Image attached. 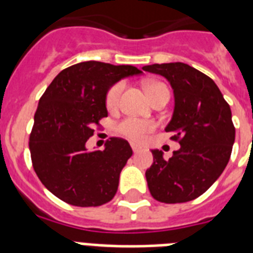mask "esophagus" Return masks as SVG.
<instances>
[{
    "label": "esophagus",
    "mask_w": 253,
    "mask_h": 253,
    "mask_svg": "<svg viewBox=\"0 0 253 253\" xmlns=\"http://www.w3.org/2000/svg\"><path fill=\"white\" fill-rule=\"evenodd\" d=\"M131 148H132V151H134V154H138V152L142 151V148H140L139 146H136V144H134V143H131Z\"/></svg>",
    "instance_id": "obj_1"
}]
</instances>
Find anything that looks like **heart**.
I'll list each match as a JSON object with an SVG mask.
<instances>
[{"instance_id": "heart-1", "label": "heart", "mask_w": 253, "mask_h": 253, "mask_svg": "<svg viewBox=\"0 0 253 253\" xmlns=\"http://www.w3.org/2000/svg\"><path fill=\"white\" fill-rule=\"evenodd\" d=\"M146 90L150 95L151 99H154L156 95L162 94V93H168V87L163 83H158V81H148L146 83ZM125 84L123 83H117L109 89L106 94V106L107 109H117L121 101V94H122ZM155 130V123L150 122V121H142L138 118H126L123 119L122 122L118 123L117 126V131L119 135H122L125 138H128L130 140L134 142H144L148 136L150 132Z\"/></svg>"}]
</instances>
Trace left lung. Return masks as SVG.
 <instances>
[{
	"label": "left lung",
	"instance_id": "8db88e82",
	"mask_svg": "<svg viewBox=\"0 0 253 253\" xmlns=\"http://www.w3.org/2000/svg\"><path fill=\"white\" fill-rule=\"evenodd\" d=\"M162 75L174 94V110L167 132L180 143L169 160L154 150V163L146 178L151 196L164 204L196 200L222 174L231 156L235 127L231 109L219 87L198 69L184 63L143 67Z\"/></svg>",
	"mask_w": 253,
	"mask_h": 253
}]
</instances>
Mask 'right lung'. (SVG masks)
Masks as SVG:
<instances>
[{
	"instance_id": "1",
	"label": "right lung",
	"mask_w": 253,
	"mask_h": 253,
	"mask_svg": "<svg viewBox=\"0 0 253 253\" xmlns=\"http://www.w3.org/2000/svg\"><path fill=\"white\" fill-rule=\"evenodd\" d=\"M140 73L132 65L84 61L63 69L45 89L29 147L34 170L53 196L80 208L113 200L132 150L122 138H110L103 151H87L86 142L107 117V90Z\"/></svg>"
}]
</instances>
